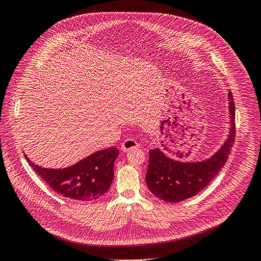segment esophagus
<instances>
[{
	"mask_svg": "<svg viewBox=\"0 0 261 261\" xmlns=\"http://www.w3.org/2000/svg\"><path fill=\"white\" fill-rule=\"evenodd\" d=\"M137 147H139V143L133 139H127L121 143V150L122 151H129L130 149L137 148Z\"/></svg>",
	"mask_w": 261,
	"mask_h": 261,
	"instance_id": "esophagus-1",
	"label": "esophagus"
}]
</instances>
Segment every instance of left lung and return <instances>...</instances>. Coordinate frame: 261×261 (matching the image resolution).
<instances>
[{
	"label": "left lung",
	"mask_w": 261,
	"mask_h": 261,
	"mask_svg": "<svg viewBox=\"0 0 261 261\" xmlns=\"http://www.w3.org/2000/svg\"><path fill=\"white\" fill-rule=\"evenodd\" d=\"M231 128L227 141L207 160L180 162L166 156L159 148L149 150L146 184L151 194L160 200L176 203L196 196L204 189L229 158L236 138V108L232 93L229 92Z\"/></svg>",
	"instance_id": "8db88e82"
}]
</instances>
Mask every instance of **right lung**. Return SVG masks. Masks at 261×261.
<instances>
[{
  "label": "right lung",
  "instance_id": "right-lung-1",
  "mask_svg": "<svg viewBox=\"0 0 261 261\" xmlns=\"http://www.w3.org/2000/svg\"><path fill=\"white\" fill-rule=\"evenodd\" d=\"M118 155L119 149L110 147L64 169H45L24 157L36 174L57 194L76 201L90 202L110 189L114 178V162Z\"/></svg>",
  "mask_w": 261,
  "mask_h": 261
}]
</instances>
